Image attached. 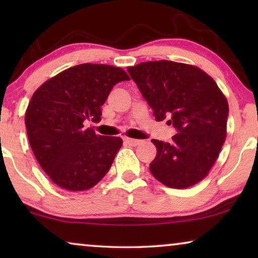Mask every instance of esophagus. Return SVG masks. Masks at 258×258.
Returning a JSON list of instances; mask_svg holds the SVG:
<instances>
[{"label": "esophagus", "instance_id": "1", "mask_svg": "<svg viewBox=\"0 0 258 258\" xmlns=\"http://www.w3.org/2000/svg\"><path fill=\"white\" fill-rule=\"evenodd\" d=\"M124 142L126 144H129V146L136 147V146H139V144L141 143V140H134V139H129V137H125Z\"/></svg>", "mask_w": 258, "mask_h": 258}]
</instances>
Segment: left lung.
I'll return each instance as SVG.
<instances>
[{"label":"left lung","mask_w":258,"mask_h":258,"mask_svg":"<svg viewBox=\"0 0 258 258\" xmlns=\"http://www.w3.org/2000/svg\"><path fill=\"white\" fill-rule=\"evenodd\" d=\"M155 119L169 118L171 142L151 140L157 154L150 172L169 188H189L206 177L227 136V98L211 77L194 66L172 61L129 67Z\"/></svg>","instance_id":"left-lung-1"}]
</instances>
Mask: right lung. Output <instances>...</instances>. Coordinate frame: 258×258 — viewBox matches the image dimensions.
<instances>
[{"label": "right lung", "mask_w": 258, "mask_h": 258, "mask_svg": "<svg viewBox=\"0 0 258 258\" xmlns=\"http://www.w3.org/2000/svg\"><path fill=\"white\" fill-rule=\"evenodd\" d=\"M129 81L124 70L83 63L59 73L35 91L26 111L31 150L55 184L82 191L110 169L122 139L96 135L84 122L98 123L115 84Z\"/></svg>", "instance_id": "obj_1"}]
</instances>
